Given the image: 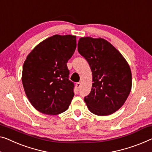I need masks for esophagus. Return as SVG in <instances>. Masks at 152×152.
<instances>
[{"label": "esophagus", "mask_w": 152, "mask_h": 152, "mask_svg": "<svg viewBox=\"0 0 152 152\" xmlns=\"http://www.w3.org/2000/svg\"><path fill=\"white\" fill-rule=\"evenodd\" d=\"M76 89L78 90V91H79V89H80V87H81V84L80 83H76Z\"/></svg>", "instance_id": "esophagus-1"}]
</instances>
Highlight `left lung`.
Returning <instances> with one entry per match:
<instances>
[{"label":"left lung","mask_w":152,"mask_h":152,"mask_svg":"<svg viewBox=\"0 0 152 152\" xmlns=\"http://www.w3.org/2000/svg\"><path fill=\"white\" fill-rule=\"evenodd\" d=\"M78 51L92 72V88L85 100L89 111L106 116L118 110L132 89V72L126 58L103 38L81 37Z\"/></svg>","instance_id":"8db88e82"}]
</instances>
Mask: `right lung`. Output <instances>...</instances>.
<instances>
[{
	"instance_id": "1",
	"label": "right lung",
	"mask_w": 152,
	"mask_h": 152,
	"mask_svg": "<svg viewBox=\"0 0 152 152\" xmlns=\"http://www.w3.org/2000/svg\"><path fill=\"white\" fill-rule=\"evenodd\" d=\"M76 48V37L54 35L38 44L26 56L22 82L31 104L40 113L65 112L74 98L67 63Z\"/></svg>"
}]
</instances>
